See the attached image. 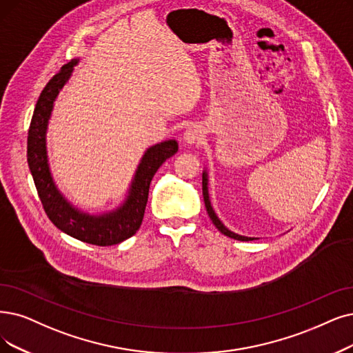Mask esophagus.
<instances>
[{"instance_id": "34e87169", "label": "esophagus", "mask_w": 353, "mask_h": 353, "mask_svg": "<svg viewBox=\"0 0 353 353\" xmlns=\"http://www.w3.org/2000/svg\"><path fill=\"white\" fill-rule=\"evenodd\" d=\"M185 142L188 145H194V143H199L200 140L203 139V130L200 125H191V128L187 129L185 134H184Z\"/></svg>"}]
</instances>
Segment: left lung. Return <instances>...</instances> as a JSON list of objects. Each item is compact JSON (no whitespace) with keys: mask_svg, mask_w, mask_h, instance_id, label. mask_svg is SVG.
<instances>
[{"mask_svg":"<svg viewBox=\"0 0 353 353\" xmlns=\"http://www.w3.org/2000/svg\"><path fill=\"white\" fill-rule=\"evenodd\" d=\"M203 195H204V203H205V208H207V213H208V217L211 219V221H213V224L216 225V228L225 236H229L232 239H236V241H242V242H249V241H253V237H246V236H241V234H236L233 232H230L229 229L224 228V224L219 220V217L216 216L213 207H211L210 204V199H208V190H207V174L204 172L203 174Z\"/></svg>","mask_w":353,"mask_h":353,"instance_id":"left-lung-1","label":"left lung"}]
</instances>
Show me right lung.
<instances>
[{
	"label": "right lung",
	"instance_id": "obj_1",
	"mask_svg": "<svg viewBox=\"0 0 353 353\" xmlns=\"http://www.w3.org/2000/svg\"><path fill=\"white\" fill-rule=\"evenodd\" d=\"M77 62L74 59L65 63L46 83L39 97L27 134V162L41 205L56 228L81 242L111 246L132 237L139 230L145 216L152 178L159 166L178 152V143L175 140H168L148 149L136 171L128 200L119 210L104 216H90L70 205L56 190L49 171L46 129L54 98L72 74Z\"/></svg>",
	"mask_w": 353,
	"mask_h": 353
}]
</instances>
